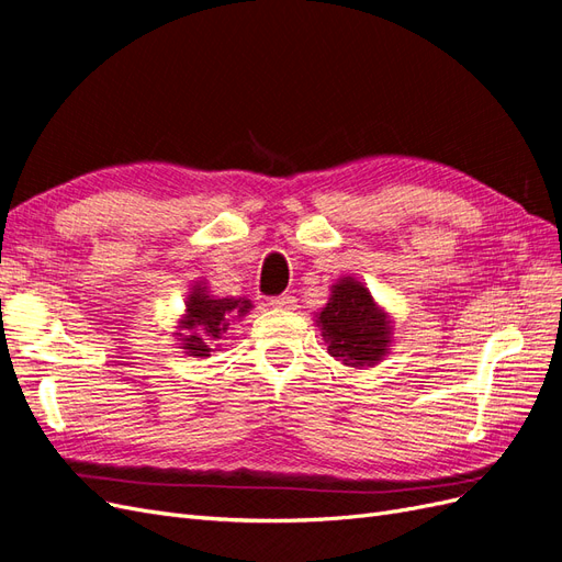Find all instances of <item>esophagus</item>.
I'll use <instances>...</instances> for the list:
<instances>
[{"label": "esophagus", "mask_w": 562, "mask_h": 562, "mask_svg": "<svg viewBox=\"0 0 562 562\" xmlns=\"http://www.w3.org/2000/svg\"><path fill=\"white\" fill-rule=\"evenodd\" d=\"M295 302L297 300L293 295H277L269 300L271 307H277V310H295Z\"/></svg>", "instance_id": "obj_1"}]
</instances>
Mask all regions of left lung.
Masks as SVG:
<instances>
[{
	"label": "left lung",
	"instance_id": "obj_1",
	"mask_svg": "<svg viewBox=\"0 0 562 562\" xmlns=\"http://www.w3.org/2000/svg\"><path fill=\"white\" fill-rule=\"evenodd\" d=\"M316 323L328 342V353L349 368L375 366L391 342L389 316L368 288L351 277L333 285V295Z\"/></svg>",
	"mask_w": 562,
	"mask_h": 562
}]
</instances>
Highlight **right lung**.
<instances>
[{"mask_svg": "<svg viewBox=\"0 0 562 562\" xmlns=\"http://www.w3.org/2000/svg\"><path fill=\"white\" fill-rule=\"evenodd\" d=\"M252 307L250 300L234 297H215L209 293L206 285L192 288V295L187 297V312L180 321L182 333H176L190 356H211L213 347L227 333L229 321L244 316Z\"/></svg>", "mask_w": 562, "mask_h": 562, "instance_id": "obj_1", "label": "right lung"}]
</instances>
